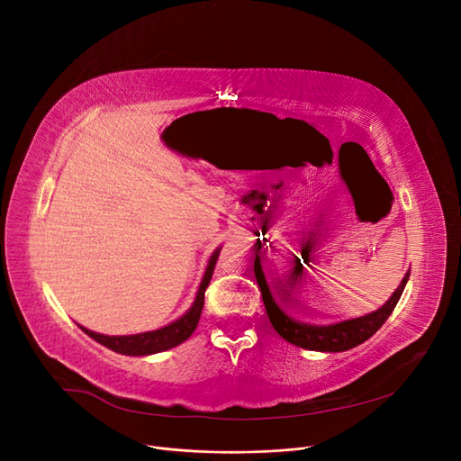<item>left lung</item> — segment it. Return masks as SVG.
<instances>
[{"instance_id":"1","label":"left lung","mask_w":461,"mask_h":461,"mask_svg":"<svg viewBox=\"0 0 461 461\" xmlns=\"http://www.w3.org/2000/svg\"><path fill=\"white\" fill-rule=\"evenodd\" d=\"M296 268L299 269L298 274L294 269V273L290 276L283 278L285 281V284L281 281V286H283L281 292H285L288 296H290V290H296V286L305 285V281H308L305 275L302 276L300 265ZM254 273H256V281L261 288V298L265 303V310H267L273 329L281 334L286 342L303 348V350H313V352H346V350H352V348L359 344H364L367 339H371L373 334L383 327V323L390 317V313L394 312L396 303L410 278V271H408L403 275L400 286L393 292V296H390L379 310L356 319L337 321V323H330V325H313V323H303V321L294 319L283 310L281 302L276 300L275 292L267 283V278H265L259 254H256V259H254Z\"/></svg>"}]
</instances>
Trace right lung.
<instances>
[{
	"mask_svg": "<svg viewBox=\"0 0 461 461\" xmlns=\"http://www.w3.org/2000/svg\"><path fill=\"white\" fill-rule=\"evenodd\" d=\"M219 252H221V246L213 249L212 258H209V261H207V267L202 276V283L198 286L196 298H194L188 312L185 315H180L176 321H173V323L165 325L161 329H156V330H148V332L122 334V337H109V334L94 332L82 325H78V327L95 342H100L102 346L109 348V350H113L122 356H151V354L171 350V348L188 340L192 337V332L198 327V321H200V315L203 310V294H205V288H207L209 281H212Z\"/></svg>",
	"mask_w": 461,
	"mask_h": 461,
	"instance_id": "add662e5",
	"label": "right lung"
}]
</instances>
